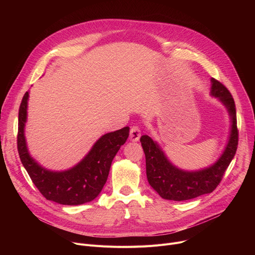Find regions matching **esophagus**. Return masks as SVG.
<instances>
[{
	"instance_id": "1",
	"label": "esophagus",
	"mask_w": 255,
	"mask_h": 255,
	"mask_svg": "<svg viewBox=\"0 0 255 255\" xmlns=\"http://www.w3.org/2000/svg\"><path fill=\"white\" fill-rule=\"evenodd\" d=\"M140 137V128L138 126H133L130 130L129 138L131 141H138Z\"/></svg>"
}]
</instances>
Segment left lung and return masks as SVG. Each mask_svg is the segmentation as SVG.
<instances>
[{
  "label": "left lung",
  "instance_id": "obj_1",
  "mask_svg": "<svg viewBox=\"0 0 255 255\" xmlns=\"http://www.w3.org/2000/svg\"><path fill=\"white\" fill-rule=\"evenodd\" d=\"M211 96L217 98L229 112L231 131L229 141L217 161L198 170H184L173 165L160 145L149 135H142L140 142L145 155L146 178L152 188L164 199L188 200L215 190L238 148L237 114L230 91L215 78H211Z\"/></svg>",
  "mask_w": 255,
  "mask_h": 255
}]
</instances>
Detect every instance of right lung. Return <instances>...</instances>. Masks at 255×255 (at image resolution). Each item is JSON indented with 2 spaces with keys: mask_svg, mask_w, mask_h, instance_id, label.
I'll list each match as a JSON object with an SVG mask.
<instances>
[{
  "mask_svg": "<svg viewBox=\"0 0 255 255\" xmlns=\"http://www.w3.org/2000/svg\"><path fill=\"white\" fill-rule=\"evenodd\" d=\"M29 92L21 100L18 113L17 150L20 161L38 190L48 200L78 206L95 199L101 192L109 177L113 159L129 136V127L102 135L90 152L73 167L55 171L40 165L30 155L24 136L28 116Z\"/></svg>",
  "mask_w": 255,
  "mask_h": 255,
  "instance_id": "1",
  "label": "right lung"
}]
</instances>
